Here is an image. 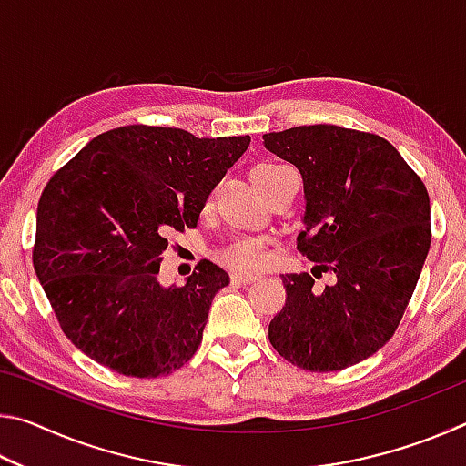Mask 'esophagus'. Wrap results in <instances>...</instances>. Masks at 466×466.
Masks as SVG:
<instances>
[{"instance_id":"1","label":"esophagus","mask_w":466,"mask_h":466,"mask_svg":"<svg viewBox=\"0 0 466 466\" xmlns=\"http://www.w3.org/2000/svg\"><path fill=\"white\" fill-rule=\"evenodd\" d=\"M258 275H244V273H234L232 275V281L238 283V286H248V283L257 281Z\"/></svg>"}]
</instances>
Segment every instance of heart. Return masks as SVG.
I'll list each match as a JSON object with an SVG mask.
<instances>
[{"label":"heart","instance_id":"obj_1","mask_svg":"<svg viewBox=\"0 0 466 466\" xmlns=\"http://www.w3.org/2000/svg\"><path fill=\"white\" fill-rule=\"evenodd\" d=\"M283 168L281 164L275 162H263L257 164L252 168V180L265 175H271V172ZM267 257H269V248H267V240L258 238V236H248V234H240V236H232L230 240H226L222 247L216 250V258L218 263H222L224 267L238 273H252L257 269H261L265 265Z\"/></svg>","mask_w":466,"mask_h":466}]
</instances>
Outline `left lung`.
<instances>
[{
	"mask_svg": "<svg viewBox=\"0 0 466 466\" xmlns=\"http://www.w3.org/2000/svg\"><path fill=\"white\" fill-rule=\"evenodd\" d=\"M265 147L299 170L304 230L298 248L312 275H281L286 306L269 325L281 358L310 372L360 364L399 327L428 257L430 197L392 144L374 133L302 125L265 133Z\"/></svg>",
	"mask_w": 466,
	"mask_h": 466,
	"instance_id": "1",
	"label": "left lung"
}]
</instances>
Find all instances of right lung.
I'll list each match as a JSON object with an SVG mask.
<instances>
[{
    "label": "right lung",
    "mask_w": 466,
    "mask_h": 466,
    "mask_svg": "<svg viewBox=\"0 0 466 466\" xmlns=\"http://www.w3.org/2000/svg\"><path fill=\"white\" fill-rule=\"evenodd\" d=\"M248 144V136L127 125L100 133L55 172L38 201L33 263L77 350L137 378L170 374L193 358L211 299L230 278L201 261L185 286L164 288L162 252L170 230L197 226Z\"/></svg>",
    "instance_id": "right-lung-1"
}]
</instances>
